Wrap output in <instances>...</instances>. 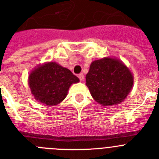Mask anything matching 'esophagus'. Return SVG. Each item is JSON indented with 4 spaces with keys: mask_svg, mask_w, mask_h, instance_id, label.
Masks as SVG:
<instances>
[{
    "mask_svg": "<svg viewBox=\"0 0 159 159\" xmlns=\"http://www.w3.org/2000/svg\"><path fill=\"white\" fill-rule=\"evenodd\" d=\"M78 78H79L80 81H82L83 80H84V74H78Z\"/></svg>",
    "mask_w": 159,
    "mask_h": 159,
    "instance_id": "esophagus-1",
    "label": "esophagus"
}]
</instances>
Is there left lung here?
Returning <instances> with one entry per match:
<instances>
[{
	"label": "left lung",
	"instance_id": "1",
	"mask_svg": "<svg viewBox=\"0 0 159 159\" xmlns=\"http://www.w3.org/2000/svg\"><path fill=\"white\" fill-rule=\"evenodd\" d=\"M85 79L93 98L103 106L123 102L134 83L129 68L120 59L111 57L92 62Z\"/></svg>",
	"mask_w": 159,
	"mask_h": 159
}]
</instances>
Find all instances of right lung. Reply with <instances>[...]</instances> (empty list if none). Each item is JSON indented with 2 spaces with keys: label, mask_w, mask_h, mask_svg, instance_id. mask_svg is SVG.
I'll return each mask as SVG.
<instances>
[{
  "label": "right lung",
  "mask_w": 159,
  "mask_h": 159,
  "mask_svg": "<svg viewBox=\"0 0 159 159\" xmlns=\"http://www.w3.org/2000/svg\"><path fill=\"white\" fill-rule=\"evenodd\" d=\"M79 81L70 70L55 62L39 65L28 76L31 94L36 101L48 106H55L62 102L70 85Z\"/></svg>",
  "instance_id": "right-lung-1"
}]
</instances>
